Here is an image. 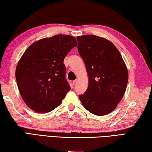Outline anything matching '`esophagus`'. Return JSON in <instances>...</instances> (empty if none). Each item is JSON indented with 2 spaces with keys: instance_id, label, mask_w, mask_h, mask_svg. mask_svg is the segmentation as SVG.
<instances>
[{
  "instance_id": "34e87169",
  "label": "esophagus",
  "mask_w": 152,
  "mask_h": 152,
  "mask_svg": "<svg viewBox=\"0 0 152 152\" xmlns=\"http://www.w3.org/2000/svg\"><path fill=\"white\" fill-rule=\"evenodd\" d=\"M77 82H78V80H74V81L72 82V83H73L74 85H76Z\"/></svg>"
}]
</instances>
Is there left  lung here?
Returning <instances> with one entry per match:
<instances>
[{
  "label": "left lung",
  "instance_id": "left-lung-1",
  "mask_svg": "<svg viewBox=\"0 0 152 152\" xmlns=\"http://www.w3.org/2000/svg\"><path fill=\"white\" fill-rule=\"evenodd\" d=\"M80 56L86 66L88 84L79 99L83 107L97 116L117 107L124 95L128 70L119 50L104 37L86 35L76 37Z\"/></svg>",
  "mask_w": 152,
  "mask_h": 152
}]
</instances>
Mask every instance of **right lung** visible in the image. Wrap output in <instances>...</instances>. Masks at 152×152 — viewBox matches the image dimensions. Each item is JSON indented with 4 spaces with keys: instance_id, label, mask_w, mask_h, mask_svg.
<instances>
[{
    "instance_id": "obj_1",
    "label": "right lung",
    "mask_w": 152,
    "mask_h": 152,
    "mask_svg": "<svg viewBox=\"0 0 152 152\" xmlns=\"http://www.w3.org/2000/svg\"><path fill=\"white\" fill-rule=\"evenodd\" d=\"M76 46L73 36L57 35L36 41L25 50L15 76L21 97L31 109L45 113L60 104L70 90L64 60Z\"/></svg>"
}]
</instances>
